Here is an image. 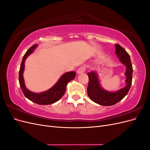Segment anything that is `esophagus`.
Masks as SVG:
<instances>
[{
    "instance_id": "obj_1",
    "label": "esophagus",
    "mask_w": 150,
    "mask_h": 150,
    "mask_svg": "<svg viewBox=\"0 0 150 150\" xmlns=\"http://www.w3.org/2000/svg\"><path fill=\"white\" fill-rule=\"evenodd\" d=\"M85 70H86L85 67H84V66H81L80 67L78 68V69L77 70V73H78V74H82V73H83V72L85 71Z\"/></svg>"
}]
</instances>
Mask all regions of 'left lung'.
<instances>
[{"instance_id": "left-lung-1", "label": "left lung", "mask_w": 150, "mask_h": 150, "mask_svg": "<svg viewBox=\"0 0 150 150\" xmlns=\"http://www.w3.org/2000/svg\"><path fill=\"white\" fill-rule=\"evenodd\" d=\"M116 54L120 61L126 66V86L116 92L108 91L104 89L99 83L96 72H88L89 83L87 88L88 96L93 101L102 106H112L118 103L128 94L132 83L133 67L130 57L123 47L119 44H115Z\"/></svg>"}]
</instances>
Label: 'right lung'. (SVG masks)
I'll use <instances>...</instances> for the list:
<instances>
[{
    "label": "right lung",
    "mask_w": 150,
    "mask_h": 150,
    "mask_svg": "<svg viewBox=\"0 0 150 150\" xmlns=\"http://www.w3.org/2000/svg\"><path fill=\"white\" fill-rule=\"evenodd\" d=\"M37 46L38 45H34V46L29 48L24 54L20 67L19 81L21 88L24 96L27 98L31 101L40 104V105H47V104H51L57 102L62 97L65 93L67 84L75 78L76 72L74 71L67 72L64 74H62L57 82L51 88L46 91L40 93H35L30 91L27 89L24 83L23 77V72L25 66L24 63L26 58L33 52L34 49L37 47Z\"/></svg>",
    "instance_id": "1"
}]
</instances>
